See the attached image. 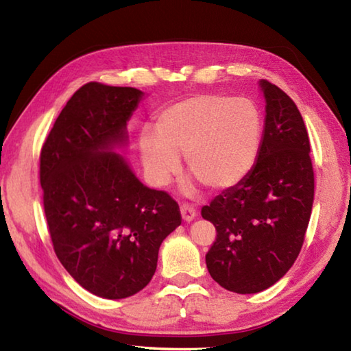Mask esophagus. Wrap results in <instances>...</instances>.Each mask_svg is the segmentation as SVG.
Segmentation results:
<instances>
[{"mask_svg": "<svg viewBox=\"0 0 351 351\" xmlns=\"http://www.w3.org/2000/svg\"><path fill=\"white\" fill-rule=\"evenodd\" d=\"M181 215L184 221H192V219L197 217V210H195L193 206H190L187 203L181 204Z\"/></svg>", "mask_w": 351, "mask_h": 351, "instance_id": "1", "label": "esophagus"}]
</instances>
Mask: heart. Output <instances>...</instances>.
I'll list each match as a JSON object with an SVG mask.
<instances>
[{
	"label": "heart",
	"mask_w": 351,
	"mask_h": 351,
	"mask_svg": "<svg viewBox=\"0 0 351 351\" xmlns=\"http://www.w3.org/2000/svg\"><path fill=\"white\" fill-rule=\"evenodd\" d=\"M156 130H142L139 150L148 178L158 186L180 171V154H186L189 171L206 187H232L254 167L261 142L255 105L223 94H197L165 106Z\"/></svg>",
	"instance_id": "b5f03b06"
}]
</instances>
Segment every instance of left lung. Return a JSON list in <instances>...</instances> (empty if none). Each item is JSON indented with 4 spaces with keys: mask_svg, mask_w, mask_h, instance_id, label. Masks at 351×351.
I'll use <instances>...</instances> for the list:
<instances>
[{
    "mask_svg": "<svg viewBox=\"0 0 351 351\" xmlns=\"http://www.w3.org/2000/svg\"><path fill=\"white\" fill-rule=\"evenodd\" d=\"M265 133L257 162L201 215L217 237L206 254L213 280L239 294L260 293L287 274L304 245L314 199L310 138L294 100L266 80Z\"/></svg>",
    "mask_w": 351,
    "mask_h": 351,
    "instance_id": "8db88e82",
    "label": "left lung"
}]
</instances>
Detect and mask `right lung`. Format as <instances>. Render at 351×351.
Instances as JSON below:
<instances>
[{
    "label": "right lung",
    "instance_id": "obj_1",
    "mask_svg": "<svg viewBox=\"0 0 351 351\" xmlns=\"http://www.w3.org/2000/svg\"><path fill=\"white\" fill-rule=\"evenodd\" d=\"M142 97L130 86L85 83L56 119L40 153L54 252L71 277L104 299H125L156 271L159 246L181 224L176 201L145 187L111 148L127 139Z\"/></svg>",
    "mask_w": 351,
    "mask_h": 351
}]
</instances>
